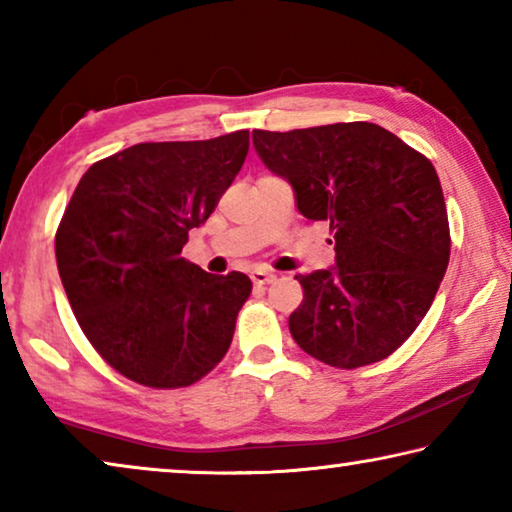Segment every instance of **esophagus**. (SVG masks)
<instances>
[{
  "label": "esophagus",
  "instance_id": "34e87169",
  "mask_svg": "<svg viewBox=\"0 0 512 512\" xmlns=\"http://www.w3.org/2000/svg\"><path fill=\"white\" fill-rule=\"evenodd\" d=\"M250 280H253L255 284H271L275 280V273L264 271V268H257V271L250 273Z\"/></svg>",
  "mask_w": 512,
  "mask_h": 512
}]
</instances>
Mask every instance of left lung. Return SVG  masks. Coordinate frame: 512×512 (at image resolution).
<instances>
[{
  "label": "left lung",
  "instance_id": "obj_1",
  "mask_svg": "<svg viewBox=\"0 0 512 512\" xmlns=\"http://www.w3.org/2000/svg\"><path fill=\"white\" fill-rule=\"evenodd\" d=\"M253 144L300 214L334 235L336 266L296 275L305 300L289 316L293 341L336 368L386 359L420 325L449 264L433 164L368 121L253 131Z\"/></svg>",
  "mask_w": 512,
  "mask_h": 512
}]
</instances>
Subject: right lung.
Returning a JSON list of instances; mask_svg holds the SVG:
<instances>
[{
	"label": "right lung",
	"mask_w": 512,
	"mask_h": 512,
	"mask_svg": "<svg viewBox=\"0 0 512 512\" xmlns=\"http://www.w3.org/2000/svg\"><path fill=\"white\" fill-rule=\"evenodd\" d=\"M248 144V131L135 144L94 162L60 219L56 262L74 316L94 350L137 384L189 386L230 348L253 282L205 273L180 253Z\"/></svg>",
	"instance_id": "obj_1"
}]
</instances>
